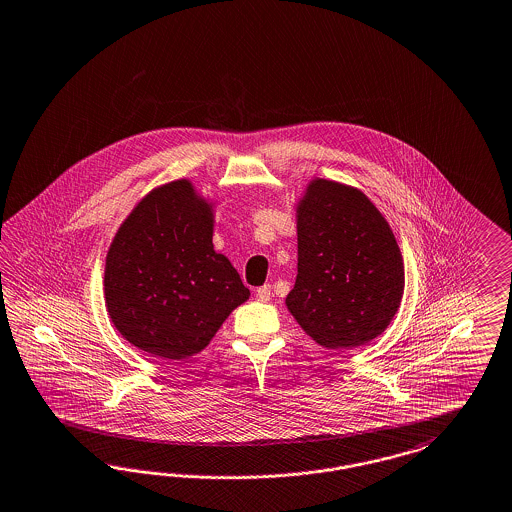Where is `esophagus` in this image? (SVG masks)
I'll return each mask as SVG.
<instances>
[{"mask_svg": "<svg viewBox=\"0 0 512 512\" xmlns=\"http://www.w3.org/2000/svg\"><path fill=\"white\" fill-rule=\"evenodd\" d=\"M270 295H272V287L268 286V284L257 289V299L263 301V303H266V301L270 299Z\"/></svg>", "mask_w": 512, "mask_h": 512, "instance_id": "34e87169", "label": "esophagus"}]
</instances>
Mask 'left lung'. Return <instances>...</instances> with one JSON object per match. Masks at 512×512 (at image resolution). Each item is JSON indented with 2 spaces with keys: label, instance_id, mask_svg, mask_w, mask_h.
<instances>
[{
  "label": "left lung",
  "instance_id": "obj_1",
  "mask_svg": "<svg viewBox=\"0 0 512 512\" xmlns=\"http://www.w3.org/2000/svg\"><path fill=\"white\" fill-rule=\"evenodd\" d=\"M297 280L286 307L318 345L364 347L389 328L404 297V259L368 196L314 177L295 202Z\"/></svg>",
  "mask_w": 512,
  "mask_h": 512
}]
</instances>
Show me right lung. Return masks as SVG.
I'll return each instance as SVG.
<instances>
[{
	"label": "right lung",
	"mask_w": 512,
	"mask_h": 512,
	"mask_svg": "<svg viewBox=\"0 0 512 512\" xmlns=\"http://www.w3.org/2000/svg\"><path fill=\"white\" fill-rule=\"evenodd\" d=\"M217 202L190 179L152 188L106 253L104 303L133 347L164 360L202 352L249 299L236 268L213 247Z\"/></svg>",
	"instance_id": "obj_1"
}]
</instances>
